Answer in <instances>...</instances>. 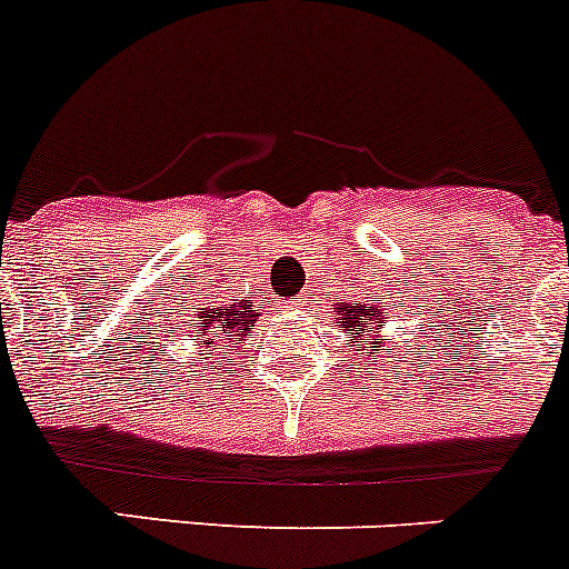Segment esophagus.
I'll return each instance as SVG.
<instances>
[{
	"label": "esophagus",
	"mask_w": 569,
	"mask_h": 569,
	"mask_svg": "<svg viewBox=\"0 0 569 569\" xmlns=\"http://www.w3.org/2000/svg\"><path fill=\"white\" fill-rule=\"evenodd\" d=\"M290 310H307V299L305 296H296V299H290Z\"/></svg>",
	"instance_id": "esophagus-1"
}]
</instances>
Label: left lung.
<instances>
[{"label": "left lung", "instance_id": "8db88e82", "mask_svg": "<svg viewBox=\"0 0 569 569\" xmlns=\"http://www.w3.org/2000/svg\"><path fill=\"white\" fill-rule=\"evenodd\" d=\"M386 305H346V301H338L332 305V312L338 316L335 327H340L343 332L351 335V343L357 346V351H369L371 362H375V355L380 349H375L371 343H382L388 340V335H382V327H386Z\"/></svg>", "mask_w": 569, "mask_h": 569}]
</instances>
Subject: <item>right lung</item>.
Returning <instances> with one entry per match:
<instances>
[{
	"label": "right lung",
	"instance_id": "obj_1",
	"mask_svg": "<svg viewBox=\"0 0 569 569\" xmlns=\"http://www.w3.org/2000/svg\"><path fill=\"white\" fill-rule=\"evenodd\" d=\"M183 316V332L192 343V355L203 351L207 357L200 360L220 362V355H231L237 343L248 338L257 327L259 312L253 310V301L229 299V296H214L212 288H203L200 301L187 307Z\"/></svg>",
	"mask_w": 569,
	"mask_h": 569
}]
</instances>
